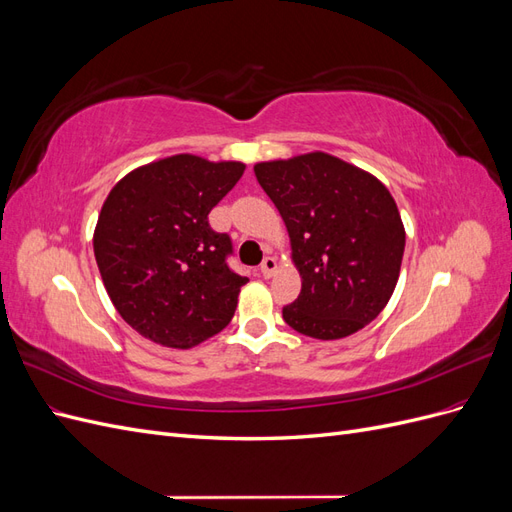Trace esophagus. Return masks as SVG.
I'll use <instances>...</instances> for the list:
<instances>
[{
  "label": "esophagus",
  "mask_w": 512,
  "mask_h": 512,
  "mask_svg": "<svg viewBox=\"0 0 512 512\" xmlns=\"http://www.w3.org/2000/svg\"><path fill=\"white\" fill-rule=\"evenodd\" d=\"M275 271H277V260L273 256H267L265 260H262V265H260L262 277H271Z\"/></svg>",
  "instance_id": "1"
}]
</instances>
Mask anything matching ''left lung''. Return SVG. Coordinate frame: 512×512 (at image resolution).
<instances>
[{"label":"left lung","instance_id":"left-lung-1","mask_svg":"<svg viewBox=\"0 0 512 512\" xmlns=\"http://www.w3.org/2000/svg\"><path fill=\"white\" fill-rule=\"evenodd\" d=\"M254 173L288 228L301 294L288 327L342 339L374 320L399 280L406 230L391 192L365 170L314 151Z\"/></svg>","mask_w":512,"mask_h":512}]
</instances>
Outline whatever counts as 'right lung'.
Here are the masks:
<instances>
[{
    "mask_svg": "<svg viewBox=\"0 0 512 512\" xmlns=\"http://www.w3.org/2000/svg\"><path fill=\"white\" fill-rule=\"evenodd\" d=\"M243 170L179 153L108 192L94 232L98 269L121 318L151 342L192 348L235 316L247 277L228 267L232 241L209 226V211Z\"/></svg>",
    "mask_w": 512,
    "mask_h": 512,
    "instance_id": "right-lung-1",
    "label": "right lung"
}]
</instances>
